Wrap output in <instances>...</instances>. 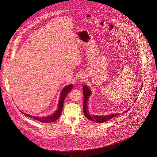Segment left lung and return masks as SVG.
<instances>
[{
	"label": "left lung",
	"instance_id": "obj_1",
	"mask_svg": "<svg viewBox=\"0 0 157 157\" xmlns=\"http://www.w3.org/2000/svg\"><path fill=\"white\" fill-rule=\"evenodd\" d=\"M83 112H84V115H85V117L88 119L90 120L93 122H95L96 123H103L105 122L108 120H111L113 118L118 116L119 115V113H112L111 115H90V113L88 111V98L90 97V94H91V91L90 90V88H88V86H87L86 85H84L83 88ZM137 99H136L135 100L134 102ZM130 108L128 109V110L126 111L125 112L128 111V109H129Z\"/></svg>",
	"mask_w": 157,
	"mask_h": 157
}]
</instances>
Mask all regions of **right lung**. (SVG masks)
I'll return each instance as SVG.
<instances>
[{"mask_svg":"<svg viewBox=\"0 0 157 157\" xmlns=\"http://www.w3.org/2000/svg\"><path fill=\"white\" fill-rule=\"evenodd\" d=\"M73 88V85L72 84L69 85L67 86H66L65 88H64L61 93H60V95L59 101V103H58V109L55 111V113H53L52 115H49L48 117H34V116H31L28 114H26L24 113L23 112L22 113H24L26 116L29 117L31 118H33L34 120H37L40 121V122H46V123H49V122H54L56 120H58L59 118L60 115H61V112L63 109V102L64 100L65 99V97H67L68 93L72 90Z\"/></svg>","mask_w":157,"mask_h":157,"instance_id":"obj_1","label":"right lung"}]
</instances>
